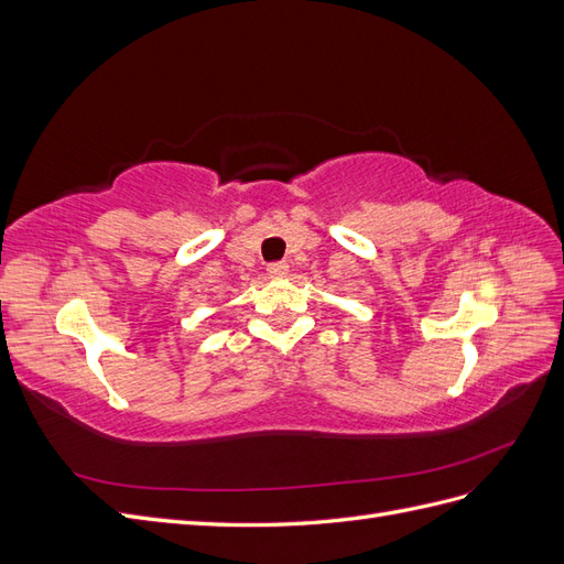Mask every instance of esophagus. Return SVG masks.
Listing matches in <instances>:
<instances>
[{
    "instance_id": "esophagus-1",
    "label": "esophagus",
    "mask_w": 564,
    "mask_h": 564,
    "mask_svg": "<svg viewBox=\"0 0 564 564\" xmlns=\"http://www.w3.org/2000/svg\"><path fill=\"white\" fill-rule=\"evenodd\" d=\"M286 272H289V265L284 261L268 265V275H272V278H282V275H286Z\"/></svg>"
}]
</instances>
